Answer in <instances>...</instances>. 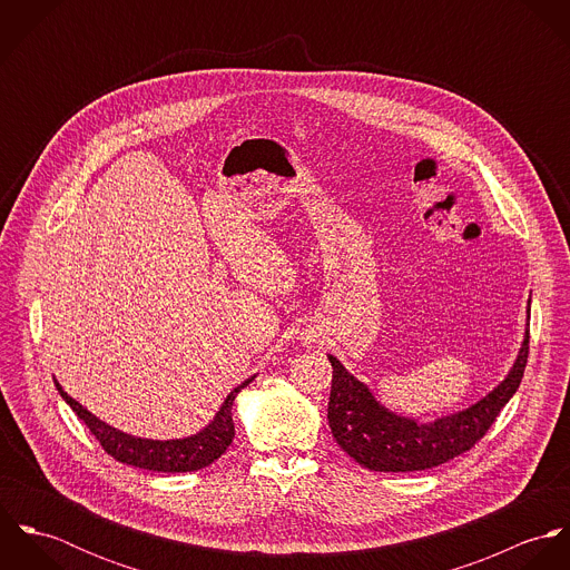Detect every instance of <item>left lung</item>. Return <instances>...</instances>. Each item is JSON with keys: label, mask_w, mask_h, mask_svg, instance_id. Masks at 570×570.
Masks as SVG:
<instances>
[{"label": "left lung", "mask_w": 570, "mask_h": 570, "mask_svg": "<svg viewBox=\"0 0 570 570\" xmlns=\"http://www.w3.org/2000/svg\"><path fill=\"white\" fill-rule=\"evenodd\" d=\"M531 303V301H529ZM531 309H527L529 314ZM529 321V316H527ZM529 357V328L524 331L518 357L507 377L481 402L461 412L416 423L382 406L366 384L355 380L337 357L328 395V428L337 445L355 463L375 472H419L430 470L468 452L479 443L504 404L518 391Z\"/></svg>", "instance_id": "1"}]
</instances>
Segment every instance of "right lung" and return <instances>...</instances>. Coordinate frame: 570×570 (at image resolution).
Instances as JSON below:
<instances>
[{"mask_svg":"<svg viewBox=\"0 0 570 570\" xmlns=\"http://www.w3.org/2000/svg\"><path fill=\"white\" fill-rule=\"evenodd\" d=\"M254 377H247L244 384H239L219 407L215 419L199 430L197 434H190L186 439H170V441H154V439H140L131 436L127 432H120L111 428L109 423L100 421L94 416L87 407H82L77 400H72L61 384L55 380L57 391L66 400V404L79 414V419L85 421L89 432L96 436V441L102 445V450L114 456L116 461L149 470V472H195L202 470L210 463H215L233 443L235 439V423H233V404L235 397L242 393Z\"/></svg>","mask_w":570,"mask_h":570,"instance_id":"add662e5","label":"right lung"}]
</instances>
